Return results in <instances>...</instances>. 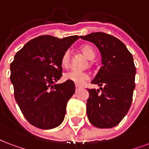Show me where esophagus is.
<instances>
[{
  "label": "esophagus",
  "instance_id": "esophagus-1",
  "mask_svg": "<svg viewBox=\"0 0 149 149\" xmlns=\"http://www.w3.org/2000/svg\"><path fill=\"white\" fill-rule=\"evenodd\" d=\"M75 87H76V91H77V90H78L79 89V88H80V86H79V85H77V84H76V86H75Z\"/></svg>",
  "mask_w": 149,
  "mask_h": 149
}]
</instances>
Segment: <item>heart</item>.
Wrapping results in <instances>:
<instances>
[{"instance_id":"1","label":"heart","mask_w":149,"mask_h":149,"mask_svg":"<svg viewBox=\"0 0 149 149\" xmlns=\"http://www.w3.org/2000/svg\"><path fill=\"white\" fill-rule=\"evenodd\" d=\"M80 51L89 59H94L95 58V50L89 44H84L80 47ZM70 54L69 52H65L62 55V66L67 67L70 64ZM90 78L88 73L86 72L72 70L70 72H65L64 74V79L66 80H70L76 84H83Z\"/></svg>"}]
</instances>
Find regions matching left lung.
Listing matches in <instances>:
<instances>
[{
  "instance_id": "obj_1",
  "label": "left lung",
  "mask_w": 149,
  "mask_h": 149,
  "mask_svg": "<svg viewBox=\"0 0 149 149\" xmlns=\"http://www.w3.org/2000/svg\"><path fill=\"white\" fill-rule=\"evenodd\" d=\"M80 38L95 44L102 54V66L93 84L100 90L87 89V114L91 123L98 128L118 125L130 109L135 88L134 59L125 44L112 35L96 32Z\"/></svg>"
}]
</instances>
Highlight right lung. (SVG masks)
I'll use <instances>...</instances> for the list:
<instances>
[{
    "label": "right lung",
    "mask_w": 149,
    "mask_h": 149,
    "mask_svg": "<svg viewBox=\"0 0 149 149\" xmlns=\"http://www.w3.org/2000/svg\"><path fill=\"white\" fill-rule=\"evenodd\" d=\"M78 38L77 35L62 39L40 36L25 44L11 63L15 101L27 121L36 127L52 129L64 120L75 84L70 80L54 83L62 76V55Z\"/></svg>",
    "instance_id": "1"
}]
</instances>
